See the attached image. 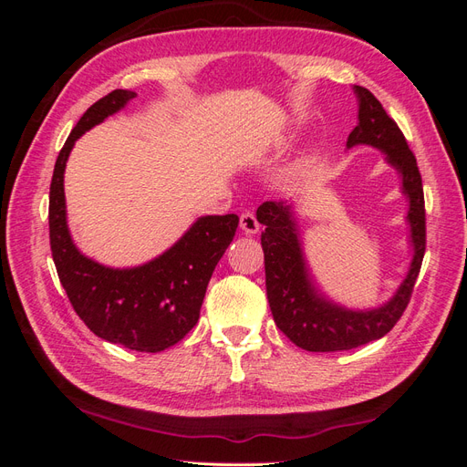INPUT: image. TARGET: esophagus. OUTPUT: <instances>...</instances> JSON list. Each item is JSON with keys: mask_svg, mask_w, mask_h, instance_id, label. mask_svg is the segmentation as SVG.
I'll use <instances>...</instances> for the list:
<instances>
[{"mask_svg": "<svg viewBox=\"0 0 467 467\" xmlns=\"http://www.w3.org/2000/svg\"><path fill=\"white\" fill-rule=\"evenodd\" d=\"M239 228H242L245 234H257L261 225L253 212H244V214L239 216Z\"/></svg>", "mask_w": 467, "mask_h": 467, "instance_id": "34e87169", "label": "esophagus"}]
</instances>
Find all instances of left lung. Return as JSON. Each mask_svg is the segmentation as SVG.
I'll return each instance as SVG.
<instances>
[{"label":"left lung","instance_id":"left-lung-1","mask_svg":"<svg viewBox=\"0 0 467 467\" xmlns=\"http://www.w3.org/2000/svg\"><path fill=\"white\" fill-rule=\"evenodd\" d=\"M358 124L348 134L347 148L366 144L386 153V161L401 175L403 194L409 199L407 222L411 228L413 259L409 273L393 298L374 309H347L323 298L307 276L302 244L296 230L292 206L266 201L257 210V220L265 225L261 245L265 251L266 298L276 327L294 345L309 352H337L366 345L381 338L400 321L411 300L427 245L425 194L413 151L400 126L389 119L378 99L360 86Z\"/></svg>","mask_w":467,"mask_h":467}]
</instances>
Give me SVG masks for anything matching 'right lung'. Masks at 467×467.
<instances>
[{"instance_id":"add662e5","label":"right lung","mask_w":467,"mask_h":467,"mask_svg":"<svg viewBox=\"0 0 467 467\" xmlns=\"http://www.w3.org/2000/svg\"><path fill=\"white\" fill-rule=\"evenodd\" d=\"M134 97L129 89L110 91L69 132L50 182V249L69 304L97 337L138 352H160L179 343L199 321L210 276L232 244L239 218L202 216L163 255L132 268H110L81 255L66 222L67 155L81 134Z\"/></svg>"}]
</instances>
